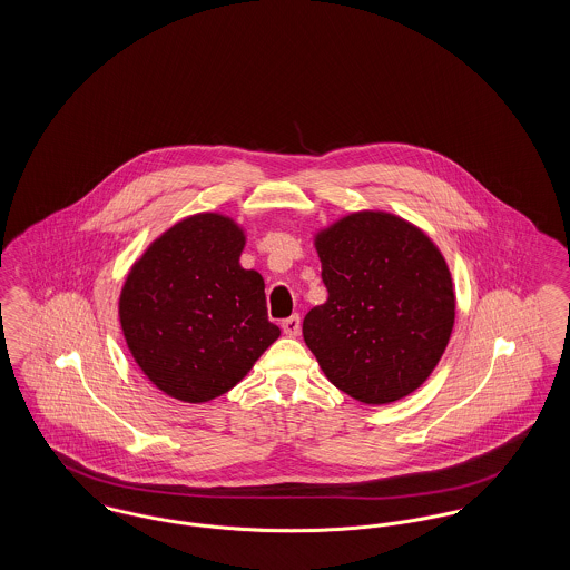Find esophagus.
<instances>
[{
    "instance_id": "34e87169",
    "label": "esophagus",
    "mask_w": 570,
    "mask_h": 570,
    "mask_svg": "<svg viewBox=\"0 0 570 570\" xmlns=\"http://www.w3.org/2000/svg\"><path fill=\"white\" fill-rule=\"evenodd\" d=\"M282 328H284V333H286L288 337H297L298 333H301V318H298L297 314L291 316V318H286V321L282 323Z\"/></svg>"
}]
</instances>
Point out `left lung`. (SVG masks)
I'll return each mask as SVG.
<instances>
[{"mask_svg": "<svg viewBox=\"0 0 570 570\" xmlns=\"http://www.w3.org/2000/svg\"><path fill=\"white\" fill-rule=\"evenodd\" d=\"M328 298L307 312L303 340L331 384L382 406L416 391L455 325L449 265L425 230L363 209L314 233Z\"/></svg>", "mask_w": 570, "mask_h": 570, "instance_id": "1", "label": "left lung"}]
</instances>
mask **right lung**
Segmentation results:
<instances>
[{"label":"right lung","mask_w":570,"mask_h":570,"mask_svg":"<svg viewBox=\"0 0 570 570\" xmlns=\"http://www.w3.org/2000/svg\"><path fill=\"white\" fill-rule=\"evenodd\" d=\"M245 228L205 212L164 230L119 293V323L140 372L164 395L203 404L239 384L279 328L265 279L244 269Z\"/></svg>","instance_id":"right-lung-1"}]
</instances>
